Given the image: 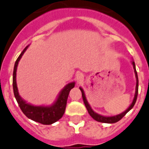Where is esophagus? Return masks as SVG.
Segmentation results:
<instances>
[{
    "instance_id": "34e87169",
    "label": "esophagus",
    "mask_w": 149,
    "mask_h": 149,
    "mask_svg": "<svg viewBox=\"0 0 149 149\" xmlns=\"http://www.w3.org/2000/svg\"><path fill=\"white\" fill-rule=\"evenodd\" d=\"M76 81H77V82L78 83H79V82H82V81L84 80V76L82 74V73H79V74L76 75Z\"/></svg>"
}]
</instances>
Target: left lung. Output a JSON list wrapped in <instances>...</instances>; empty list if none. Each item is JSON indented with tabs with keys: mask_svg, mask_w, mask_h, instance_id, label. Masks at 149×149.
Instances as JSON below:
<instances>
[{
	"mask_svg": "<svg viewBox=\"0 0 149 149\" xmlns=\"http://www.w3.org/2000/svg\"><path fill=\"white\" fill-rule=\"evenodd\" d=\"M132 64H133V67H134V73H135V76H136V91H135V94H134V100H133V102L130 105V107L128 108L126 110L125 112H121V114H118L117 116H101V115H100V114L96 113V112H94L91 106L89 105L87 99H86V97H85V92H84L83 89L82 88L80 87L79 89L80 91H82V99H83L84 103H85V107L87 109L89 115H90L91 117L94 118V120H96L97 121H99V122H102V123H107V124H113V123H116L117 121H120V120L124 116L126 115L129 111L135 105V103L136 101V98H137V95H138V85H139V80H138V76H137V73H136V66H135V63L133 61H132Z\"/></svg>",
	"mask_w": 149,
	"mask_h": 149,
	"instance_id": "left-lung-1",
	"label": "left lung"
}]
</instances>
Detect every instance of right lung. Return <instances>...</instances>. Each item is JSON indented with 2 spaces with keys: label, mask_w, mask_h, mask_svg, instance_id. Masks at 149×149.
<instances>
[{
  "label": "right lung",
  "mask_w": 149,
  "mask_h": 149,
  "mask_svg": "<svg viewBox=\"0 0 149 149\" xmlns=\"http://www.w3.org/2000/svg\"><path fill=\"white\" fill-rule=\"evenodd\" d=\"M29 45L24 48L22 52L21 53L19 58L14 65L13 76V87L15 97L16 99L19 107L22 109L23 113L30 119L33 120L36 122L40 123L42 125H52L53 123L58 121L64 115L65 112L67 100L68 95L72 88L75 86V82L68 83L65 85L59 93L57 100L51 106H34L31 103H27L21 97L18 90L17 84H16V70L19 62L21 58L22 57L24 52L26 51Z\"/></svg>",
  "instance_id": "right-lung-1"
}]
</instances>
